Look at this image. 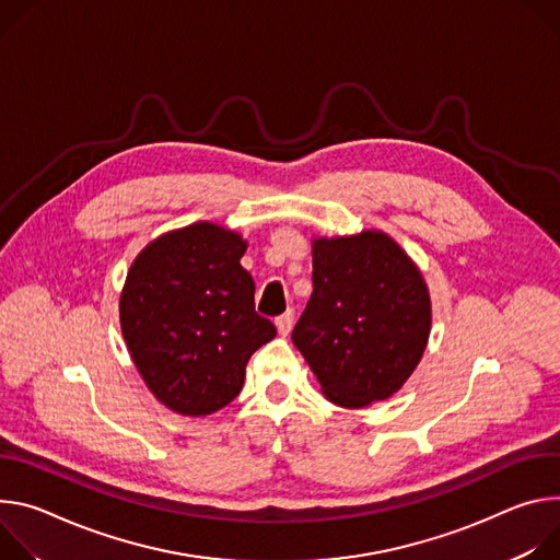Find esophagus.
<instances>
[{"instance_id": "1", "label": "esophagus", "mask_w": 560, "mask_h": 560, "mask_svg": "<svg viewBox=\"0 0 560 560\" xmlns=\"http://www.w3.org/2000/svg\"><path fill=\"white\" fill-rule=\"evenodd\" d=\"M276 327H278L280 336H289V331L293 327V312H291V308H289L287 314H282L280 318H276Z\"/></svg>"}]
</instances>
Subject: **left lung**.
Masks as SVG:
<instances>
[{"instance_id":"1","label":"left lung","mask_w":560,"mask_h":560,"mask_svg":"<svg viewBox=\"0 0 560 560\" xmlns=\"http://www.w3.org/2000/svg\"><path fill=\"white\" fill-rule=\"evenodd\" d=\"M314 293L291 340L325 398L360 409L392 398L418 366L431 298L418 265L385 231L312 242Z\"/></svg>"}]
</instances>
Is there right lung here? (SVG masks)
I'll return each mask as SVG.
<instances>
[{
	"instance_id": "add662e5",
	"label": "right lung",
	"mask_w": 560,
	"mask_h": 560,
	"mask_svg": "<svg viewBox=\"0 0 560 560\" xmlns=\"http://www.w3.org/2000/svg\"><path fill=\"white\" fill-rule=\"evenodd\" d=\"M246 240L194 222L151 240L119 293V325L149 392L179 416H209L242 389L248 358L276 338L256 314Z\"/></svg>"
}]
</instances>
